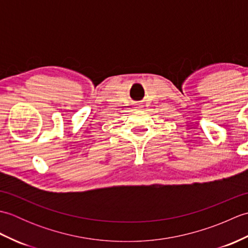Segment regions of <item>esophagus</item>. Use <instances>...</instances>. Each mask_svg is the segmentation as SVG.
Listing matches in <instances>:
<instances>
[{
	"label": "esophagus",
	"mask_w": 248,
	"mask_h": 248,
	"mask_svg": "<svg viewBox=\"0 0 248 248\" xmlns=\"http://www.w3.org/2000/svg\"><path fill=\"white\" fill-rule=\"evenodd\" d=\"M136 108H141V105H140V104H136Z\"/></svg>",
	"instance_id": "1"
}]
</instances>
